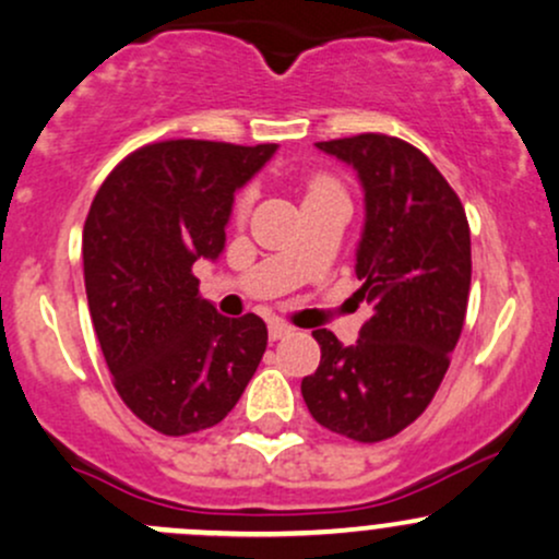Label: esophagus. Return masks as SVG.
I'll use <instances>...</instances> for the list:
<instances>
[{
  "label": "esophagus",
  "instance_id": "1",
  "mask_svg": "<svg viewBox=\"0 0 559 559\" xmlns=\"http://www.w3.org/2000/svg\"><path fill=\"white\" fill-rule=\"evenodd\" d=\"M267 334H270V340L278 342V340H284V336H292L294 326H289L286 321H281V318H273V321L267 323Z\"/></svg>",
  "mask_w": 559,
  "mask_h": 559
}]
</instances>
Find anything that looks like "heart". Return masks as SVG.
Listing matches in <instances>:
<instances>
[{
	"instance_id": "b5f03b06",
	"label": "heart",
	"mask_w": 559,
	"mask_h": 559,
	"mask_svg": "<svg viewBox=\"0 0 559 559\" xmlns=\"http://www.w3.org/2000/svg\"><path fill=\"white\" fill-rule=\"evenodd\" d=\"M331 188H336L334 182L326 180V177H316V180L310 182V190H308V193H318V190H331Z\"/></svg>"
}]
</instances>
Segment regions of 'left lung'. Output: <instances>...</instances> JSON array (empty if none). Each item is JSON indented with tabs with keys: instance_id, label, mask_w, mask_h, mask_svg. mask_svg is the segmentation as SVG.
I'll return each instance as SVG.
<instances>
[{
	"instance_id": "8db88e82",
	"label": "left lung",
	"mask_w": 559,
	"mask_h": 559,
	"mask_svg": "<svg viewBox=\"0 0 559 559\" xmlns=\"http://www.w3.org/2000/svg\"><path fill=\"white\" fill-rule=\"evenodd\" d=\"M316 145L358 171L366 219L355 275L373 312L355 345L312 331L321 366L302 379V397L318 425L377 443L406 429L449 371L469 299L467 214L406 140L366 132Z\"/></svg>"
}]
</instances>
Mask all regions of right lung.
I'll use <instances>...</instances> for the list:
<instances>
[{"instance_id": "add662e5", "label": "right lung", "mask_w": 559, "mask_h": 559, "mask_svg": "<svg viewBox=\"0 0 559 559\" xmlns=\"http://www.w3.org/2000/svg\"><path fill=\"white\" fill-rule=\"evenodd\" d=\"M278 145L164 140L130 153L92 201L82 236L92 326L114 388L162 435L230 414L267 347L254 312L225 318L201 299L195 260H217L236 190Z\"/></svg>"}]
</instances>
